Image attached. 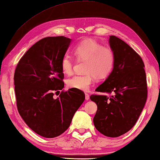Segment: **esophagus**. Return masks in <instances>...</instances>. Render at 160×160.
Here are the masks:
<instances>
[{"mask_svg": "<svg viewBox=\"0 0 160 160\" xmlns=\"http://www.w3.org/2000/svg\"><path fill=\"white\" fill-rule=\"evenodd\" d=\"M85 99L86 100L90 99V95H89V94L88 93H85Z\"/></svg>", "mask_w": 160, "mask_h": 160, "instance_id": "34e87169", "label": "esophagus"}]
</instances>
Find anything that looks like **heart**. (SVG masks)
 Wrapping results in <instances>:
<instances>
[{
	"label": "heart",
	"mask_w": 160,
	"mask_h": 160,
	"mask_svg": "<svg viewBox=\"0 0 160 160\" xmlns=\"http://www.w3.org/2000/svg\"><path fill=\"white\" fill-rule=\"evenodd\" d=\"M75 55L78 61H86L85 75H76L66 80L68 88L87 91L90 88L94 78L104 80L109 76L115 66L116 56L112 48L104 47L94 39H85L75 46ZM75 61L68 54L61 60V68L65 74H70Z\"/></svg>",
	"instance_id": "heart-1"
}]
</instances>
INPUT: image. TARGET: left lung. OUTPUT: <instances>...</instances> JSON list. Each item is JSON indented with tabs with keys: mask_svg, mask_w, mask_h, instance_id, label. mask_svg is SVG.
I'll return each mask as SVG.
<instances>
[{
	"mask_svg": "<svg viewBox=\"0 0 160 160\" xmlns=\"http://www.w3.org/2000/svg\"><path fill=\"white\" fill-rule=\"evenodd\" d=\"M109 44L115 53V66L96 91L113 94H92L90 99L97 105L93 118L95 128L107 137L116 138L137 122L147 100L148 86L139 54L116 36H110Z\"/></svg>",
	"mask_w": 160,
	"mask_h": 160,
	"instance_id": "obj_1",
	"label": "left lung"
}]
</instances>
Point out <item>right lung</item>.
I'll list each match as a JSON object with an SVG mask.
<instances>
[{"label": "right lung", "instance_id": "right-lung-1", "mask_svg": "<svg viewBox=\"0 0 160 160\" xmlns=\"http://www.w3.org/2000/svg\"><path fill=\"white\" fill-rule=\"evenodd\" d=\"M71 39L48 37L38 41L19 61L14 85L18 112L27 125L38 135L52 138L61 135L71 123L85 98L82 90L55 91L64 88L61 60Z\"/></svg>", "mask_w": 160, "mask_h": 160}]
</instances>
